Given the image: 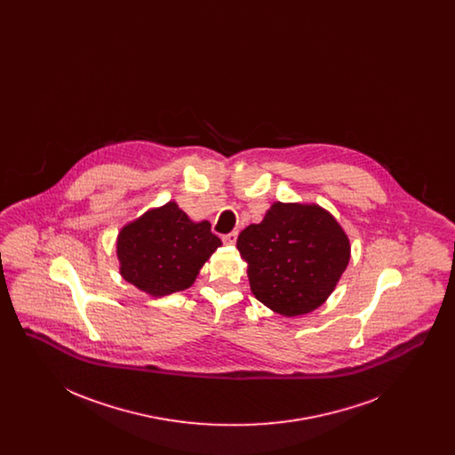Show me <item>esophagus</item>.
<instances>
[{
    "label": "esophagus",
    "mask_w": 455,
    "mask_h": 455,
    "mask_svg": "<svg viewBox=\"0 0 455 455\" xmlns=\"http://www.w3.org/2000/svg\"><path fill=\"white\" fill-rule=\"evenodd\" d=\"M235 242H237V232H230V234L223 235V243L225 245H235Z\"/></svg>",
    "instance_id": "34e87169"
}]
</instances>
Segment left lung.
I'll use <instances>...</instances> for the list:
<instances>
[{
    "label": "left lung",
    "mask_w": 455,
    "mask_h": 455,
    "mask_svg": "<svg viewBox=\"0 0 455 455\" xmlns=\"http://www.w3.org/2000/svg\"><path fill=\"white\" fill-rule=\"evenodd\" d=\"M252 295L284 317L319 308L351 258L339 221L315 203L275 201L237 238Z\"/></svg>",
    "instance_id": "1"
}]
</instances>
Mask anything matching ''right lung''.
<instances>
[{"label":"right lung","mask_w":455,"mask_h":455,"mask_svg":"<svg viewBox=\"0 0 455 455\" xmlns=\"http://www.w3.org/2000/svg\"><path fill=\"white\" fill-rule=\"evenodd\" d=\"M220 245L208 220L193 221L169 201L119 230L116 256L123 280L160 299L189 288Z\"/></svg>","instance_id":"obj_1"}]
</instances>
